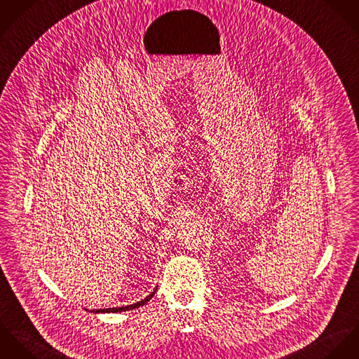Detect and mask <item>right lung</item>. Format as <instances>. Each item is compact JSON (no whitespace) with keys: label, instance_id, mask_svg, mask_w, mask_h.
<instances>
[{"label":"right lung","instance_id":"1","mask_svg":"<svg viewBox=\"0 0 359 359\" xmlns=\"http://www.w3.org/2000/svg\"><path fill=\"white\" fill-rule=\"evenodd\" d=\"M157 289H154V292H151L146 299L135 303V304H130V306H125V307H113V309H100V310H92V313H121V311H128V310H133V309H139L142 306H144L154 294H156Z\"/></svg>","mask_w":359,"mask_h":359}]
</instances>
